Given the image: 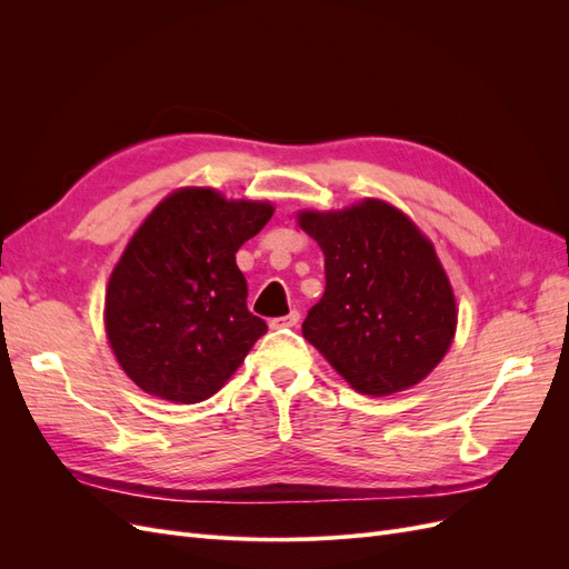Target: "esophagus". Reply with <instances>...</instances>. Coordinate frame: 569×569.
Here are the masks:
<instances>
[{
    "label": "esophagus",
    "mask_w": 569,
    "mask_h": 569,
    "mask_svg": "<svg viewBox=\"0 0 569 569\" xmlns=\"http://www.w3.org/2000/svg\"><path fill=\"white\" fill-rule=\"evenodd\" d=\"M299 318H301L299 311H289V313L282 316V318H272V320H270V327H272V330H280V327H295V325L299 322Z\"/></svg>",
    "instance_id": "34e87169"
}]
</instances>
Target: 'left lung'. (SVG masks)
I'll list each match as a JSON object with an SVG mask.
<instances>
[{
  "label": "left lung",
  "instance_id": "obj_1",
  "mask_svg": "<svg viewBox=\"0 0 569 569\" xmlns=\"http://www.w3.org/2000/svg\"><path fill=\"white\" fill-rule=\"evenodd\" d=\"M325 253V295L303 337L356 391L387 396L418 385L449 351L456 299L435 247L393 206L299 213Z\"/></svg>",
  "mask_w": 569,
  "mask_h": 569
}]
</instances>
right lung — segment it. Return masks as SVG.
Listing matches in <instances>:
<instances>
[{
	"label": "right lung",
	"instance_id": "obj_1",
	"mask_svg": "<svg viewBox=\"0 0 569 569\" xmlns=\"http://www.w3.org/2000/svg\"><path fill=\"white\" fill-rule=\"evenodd\" d=\"M270 216V203L194 187L166 197L142 222L107 289V335L137 387L199 403L242 366L268 325L247 308L234 253Z\"/></svg>",
	"mask_w": 569,
	"mask_h": 569
}]
</instances>
